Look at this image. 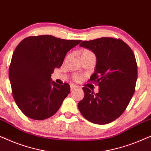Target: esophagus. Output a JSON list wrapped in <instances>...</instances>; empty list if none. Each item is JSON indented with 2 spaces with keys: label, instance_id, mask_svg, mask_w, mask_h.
I'll list each match as a JSON object with an SVG mask.
<instances>
[{
  "label": "esophagus",
  "instance_id": "1",
  "mask_svg": "<svg viewBox=\"0 0 151 151\" xmlns=\"http://www.w3.org/2000/svg\"><path fill=\"white\" fill-rule=\"evenodd\" d=\"M70 87H71V90L73 91V90H75L76 88H78V86L75 85V84H70Z\"/></svg>",
  "mask_w": 151,
  "mask_h": 151
}]
</instances>
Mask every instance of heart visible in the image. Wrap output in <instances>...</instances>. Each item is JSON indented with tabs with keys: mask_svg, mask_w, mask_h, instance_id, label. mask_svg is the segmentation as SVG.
<instances>
[{
	"mask_svg": "<svg viewBox=\"0 0 151 151\" xmlns=\"http://www.w3.org/2000/svg\"><path fill=\"white\" fill-rule=\"evenodd\" d=\"M88 55H94V54L90 50H88V49H84V50L82 51L81 57L82 56H88ZM74 79H75L76 80H78L80 79V78L78 77V76H75V77H74Z\"/></svg>",
	"mask_w": 151,
	"mask_h": 151,
	"instance_id": "1",
	"label": "heart"
}]
</instances>
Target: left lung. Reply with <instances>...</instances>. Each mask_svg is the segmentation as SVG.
<instances>
[{
	"label": "left lung",
	"instance_id": "1",
	"mask_svg": "<svg viewBox=\"0 0 151 151\" xmlns=\"http://www.w3.org/2000/svg\"><path fill=\"white\" fill-rule=\"evenodd\" d=\"M80 47L96 55L97 62L90 81L99 86L95 94L83 87L84 97L78 104L84 117L96 124H106L126 110L134 92L137 78L135 55L127 44L119 39L100 38L83 41Z\"/></svg>",
	"mask_w": 151,
	"mask_h": 151
}]
</instances>
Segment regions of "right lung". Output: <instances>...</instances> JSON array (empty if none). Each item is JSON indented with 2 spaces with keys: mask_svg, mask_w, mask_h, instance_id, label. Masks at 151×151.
<instances>
[{
  "mask_svg": "<svg viewBox=\"0 0 151 151\" xmlns=\"http://www.w3.org/2000/svg\"><path fill=\"white\" fill-rule=\"evenodd\" d=\"M80 42L42 35L27 37L16 47L9 78L14 100L26 116L42 120L60 109L71 88L67 83H55L51 73L61 67L68 51Z\"/></svg>",
  "mask_w": 151,
  "mask_h": 151,
  "instance_id": "1",
  "label": "right lung"
}]
</instances>
